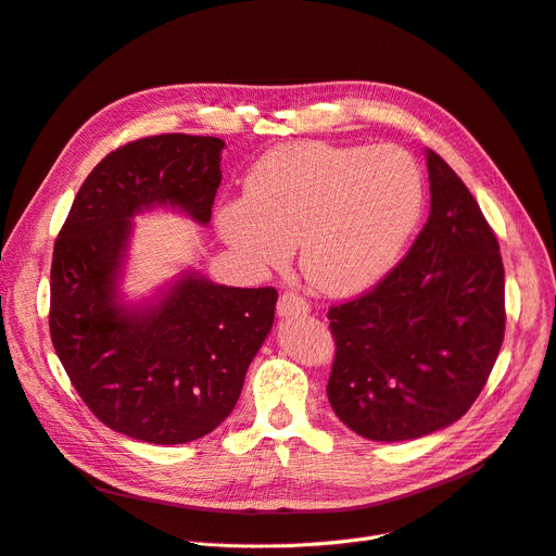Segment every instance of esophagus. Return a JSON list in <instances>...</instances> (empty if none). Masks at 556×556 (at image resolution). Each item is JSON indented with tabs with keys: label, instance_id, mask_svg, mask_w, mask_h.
<instances>
[{
	"label": "esophagus",
	"instance_id": "1",
	"mask_svg": "<svg viewBox=\"0 0 556 556\" xmlns=\"http://www.w3.org/2000/svg\"><path fill=\"white\" fill-rule=\"evenodd\" d=\"M308 304L298 293H283L277 302V316L279 318H291V316H306Z\"/></svg>",
	"mask_w": 556,
	"mask_h": 556
}]
</instances>
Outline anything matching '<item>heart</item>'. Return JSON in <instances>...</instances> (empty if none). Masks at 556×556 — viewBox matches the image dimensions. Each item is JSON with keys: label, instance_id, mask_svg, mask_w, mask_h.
Segmentation results:
<instances>
[{"label": "heart", "instance_id": "obj_1", "mask_svg": "<svg viewBox=\"0 0 556 556\" xmlns=\"http://www.w3.org/2000/svg\"><path fill=\"white\" fill-rule=\"evenodd\" d=\"M425 181L395 144L283 142L245 177V198L215 211L225 243L252 268H273L298 243L300 270L329 295L381 281L412 238Z\"/></svg>", "mask_w": 556, "mask_h": 556}]
</instances>
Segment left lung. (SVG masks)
Returning a JSON list of instances; mask_svg holds the SVG:
<instances>
[{
    "mask_svg": "<svg viewBox=\"0 0 556 556\" xmlns=\"http://www.w3.org/2000/svg\"><path fill=\"white\" fill-rule=\"evenodd\" d=\"M429 218L370 293L329 308L333 414L370 441H412L462 418L504 338L497 238L466 184L427 150Z\"/></svg>",
    "mask_w": 556,
    "mask_h": 556,
    "instance_id": "left-lung-1",
    "label": "left lung"
}]
</instances>
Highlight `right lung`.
Segmentation results:
<instances>
[{
	"instance_id": "add662e5",
	"label": "right lung",
	"mask_w": 556,
	"mask_h": 556,
	"mask_svg": "<svg viewBox=\"0 0 556 556\" xmlns=\"http://www.w3.org/2000/svg\"><path fill=\"white\" fill-rule=\"evenodd\" d=\"M225 140L163 134L92 167L56 238L50 333L90 412L129 439L181 445L218 427L275 323V288L184 270L156 295L123 293L134 218L154 208L208 225Z\"/></svg>"
}]
</instances>
